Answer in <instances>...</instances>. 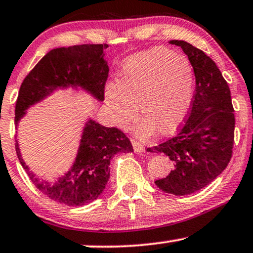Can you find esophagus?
Returning a JSON list of instances; mask_svg holds the SVG:
<instances>
[{
	"label": "esophagus",
	"instance_id": "1",
	"mask_svg": "<svg viewBox=\"0 0 253 253\" xmlns=\"http://www.w3.org/2000/svg\"><path fill=\"white\" fill-rule=\"evenodd\" d=\"M132 146L135 153H141L145 150V147H143L142 143H140L139 141H135V140H132Z\"/></svg>",
	"mask_w": 253,
	"mask_h": 253
}]
</instances>
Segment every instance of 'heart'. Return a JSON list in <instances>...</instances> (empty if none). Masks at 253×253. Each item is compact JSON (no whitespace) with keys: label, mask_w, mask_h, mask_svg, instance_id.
<instances>
[{"label":"heart","mask_w":253,"mask_h":253,"mask_svg":"<svg viewBox=\"0 0 253 253\" xmlns=\"http://www.w3.org/2000/svg\"><path fill=\"white\" fill-rule=\"evenodd\" d=\"M194 75L187 57L166 47L142 51L123 64L117 84L105 88V101L112 120L126 126L136 112L142 121L136 133L160 136L175 133L189 111Z\"/></svg>","instance_id":"heart-1"}]
</instances>
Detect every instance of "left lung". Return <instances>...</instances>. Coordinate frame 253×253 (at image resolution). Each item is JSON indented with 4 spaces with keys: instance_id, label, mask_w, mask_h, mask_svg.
<instances>
[{
    "instance_id": "left-lung-1",
    "label": "left lung",
    "mask_w": 253,
    "mask_h": 253,
    "mask_svg": "<svg viewBox=\"0 0 253 253\" xmlns=\"http://www.w3.org/2000/svg\"><path fill=\"white\" fill-rule=\"evenodd\" d=\"M181 46L194 69L196 87L190 113L177 135L147 148L164 153L174 168L167 177L156 180L159 189L183 196L211 183L229 165L235 139V114L229 85L216 63L202 50L184 41Z\"/></svg>"
}]
</instances>
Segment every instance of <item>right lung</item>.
Listing matches in <instances>:
<instances>
[{
  "mask_svg": "<svg viewBox=\"0 0 253 253\" xmlns=\"http://www.w3.org/2000/svg\"><path fill=\"white\" fill-rule=\"evenodd\" d=\"M107 44H83L57 47L36 64L22 83L15 107V124L25 111L40 103L57 88L82 87L99 101L104 100L108 65L104 59ZM16 153L22 167L35 187L56 202L70 207L84 206L100 196L108 178L110 161L117 153L132 152L133 147L124 132L105 127L89 119L83 129L78 153L70 170L56 182L40 180L22 159L16 140Z\"/></svg>",
  "mask_w": 253,
  "mask_h": 253,
  "instance_id": "obj_1",
  "label": "right lung"
}]
</instances>
